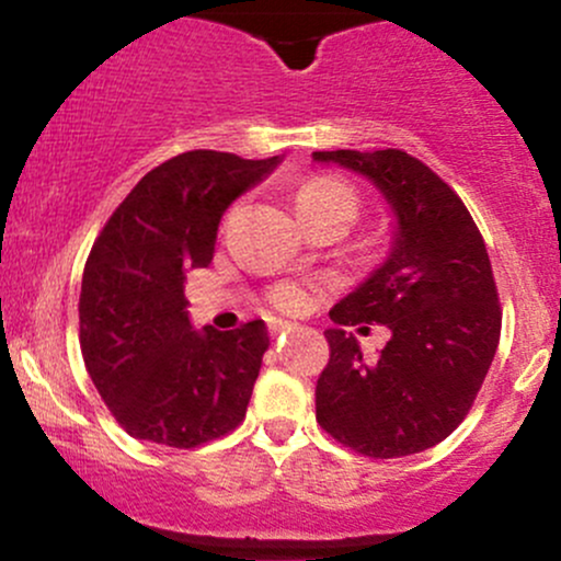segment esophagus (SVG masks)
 Here are the masks:
<instances>
[{
	"instance_id": "esophagus-1",
	"label": "esophagus",
	"mask_w": 561,
	"mask_h": 561,
	"mask_svg": "<svg viewBox=\"0 0 561 561\" xmlns=\"http://www.w3.org/2000/svg\"><path fill=\"white\" fill-rule=\"evenodd\" d=\"M295 330H300V327L293 324V321H272V327H268L272 337H282V334H289Z\"/></svg>"
}]
</instances>
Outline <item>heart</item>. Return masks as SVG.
I'll return each mask as SVG.
<instances>
[{
  "instance_id": "obj_1",
  "label": "heart",
  "mask_w": 561,
  "mask_h": 561,
  "mask_svg": "<svg viewBox=\"0 0 561 561\" xmlns=\"http://www.w3.org/2000/svg\"><path fill=\"white\" fill-rule=\"evenodd\" d=\"M332 199H345V203H351L356 208V192L345 182H340V179L330 176H319L302 184L298 195H295V208H298V214H308V210L332 203ZM274 300L282 308H298L302 302V293L295 285H282L274 289Z\"/></svg>"
}]
</instances>
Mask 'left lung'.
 Masks as SVG:
<instances>
[{
    "label": "left lung",
    "mask_w": 561,
    "mask_h": 561,
    "mask_svg": "<svg viewBox=\"0 0 561 561\" xmlns=\"http://www.w3.org/2000/svg\"><path fill=\"white\" fill-rule=\"evenodd\" d=\"M364 176L388 203V255L330 311V364L317 382V420L334 440L375 459L420 454L459 427L499 347L501 308L472 216L454 190L403 150L313 152ZM391 330L371 363L342 330Z\"/></svg>",
    "instance_id": "obj_1"
}]
</instances>
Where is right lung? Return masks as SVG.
I'll use <instances>...</instances> for the list:
<instances>
[{"label":"right lung","instance_id":"1","mask_svg":"<svg viewBox=\"0 0 561 561\" xmlns=\"http://www.w3.org/2000/svg\"><path fill=\"white\" fill-rule=\"evenodd\" d=\"M282 163L192 150L141 176L96 237L81 279V353L128 435L195 448L244 420L268 330H195L184 279L214 261L221 216Z\"/></svg>","mask_w":561,"mask_h":561}]
</instances>
